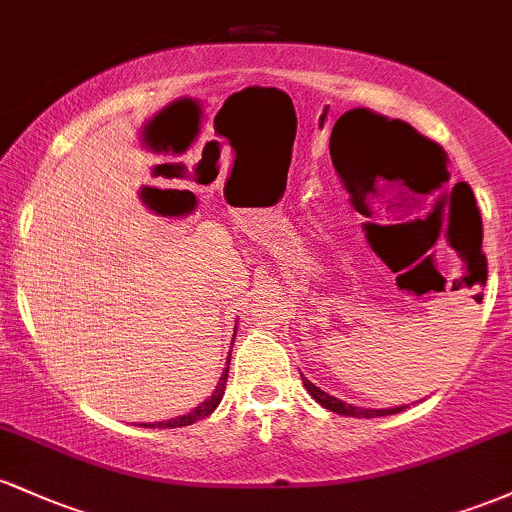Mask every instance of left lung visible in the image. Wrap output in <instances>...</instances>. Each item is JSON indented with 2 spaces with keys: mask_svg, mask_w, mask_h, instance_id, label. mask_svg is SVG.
I'll return each mask as SVG.
<instances>
[{
  "mask_svg": "<svg viewBox=\"0 0 512 512\" xmlns=\"http://www.w3.org/2000/svg\"><path fill=\"white\" fill-rule=\"evenodd\" d=\"M370 115L378 117V120L387 122V117H380V115H375V113H370ZM387 125H397V127H399V137L411 139V142H414L416 146H421V151H431V154L438 158V166H440V185H443V182H448L450 173H448V166H445V151L440 149V146H438L436 142H431V139L421 137V134L416 132L414 127L407 125V122H402V120H392V122H387ZM404 170H407V166H404ZM440 185H438V187H440ZM457 185H462V182H457ZM457 185L452 187V192L457 190ZM467 187H469V185H467ZM301 378H303V375H301ZM303 385H305V390H308L310 395H313V399H315L317 404H322V407H325V409H330V411H334V414H342V416H356V419H358V416H361V419H373V416L397 414V411L404 409V407H395V409H363V407H354V404H346V402H342V399L327 395L325 390H320V387L310 383L308 378H303Z\"/></svg>",
  "mask_w": 512,
  "mask_h": 512,
  "instance_id": "left-lung-1",
  "label": "left lung"
}]
</instances>
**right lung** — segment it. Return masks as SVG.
I'll use <instances>...</instances> for the list:
<instances>
[{
	"mask_svg": "<svg viewBox=\"0 0 512 512\" xmlns=\"http://www.w3.org/2000/svg\"><path fill=\"white\" fill-rule=\"evenodd\" d=\"M233 339H236V334H233ZM228 363H231V354H228V361H226V370L221 373L219 383H216V390L214 395H211L209 399H204L199 407H195L190 411V414L185 416H175V419H168V421H156V424H144L146 428H180V426H190L195 424V421L204 419V416H209L211 411H214L216 407H219V402L223 399V390H226V380H228Z\"/></svg>",
	"mask_w": 512,
	"mask_h": 512,
	"instance_id": "1",
	"label": "right lung"
}]
</instances>
